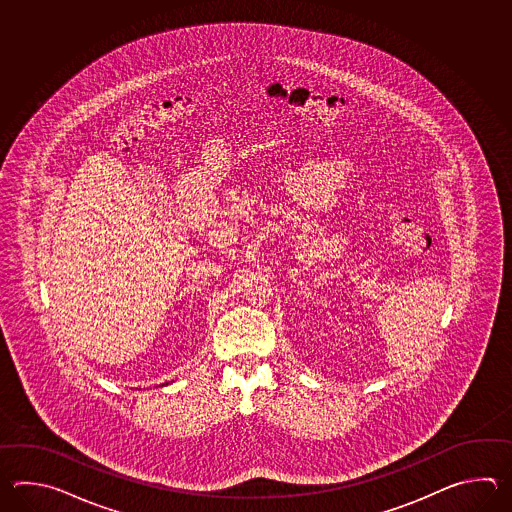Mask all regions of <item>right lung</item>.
I'll return each instance as SVG.
<instances>
[{"mask_svg":"<svg viewBox=\"0 0 512 512\" xmlns=\"http://www.w3.org/2000/svg\"><path fill=\"white\" fill-rule=\"evenodd\" d=\"M166 384H168V382H166Z\"/></svg>","mask_w":512,"mask_h":512,"instance_id":"add662e5","label":"right lung"}]
</instances>
